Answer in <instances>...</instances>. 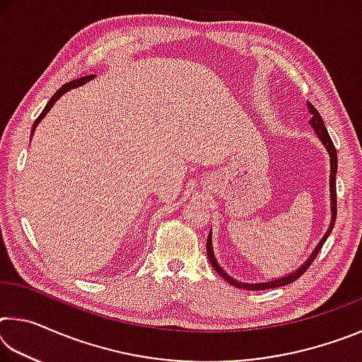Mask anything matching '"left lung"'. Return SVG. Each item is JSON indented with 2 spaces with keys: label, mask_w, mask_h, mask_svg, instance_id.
<instances>
[{
  "label": "left lung",
  "mask_w": 362,
  "mask_h": 362,
  "mask_svg": "<svg viewBox=\"0 0 362 362\" xmlns=\"http://www.w3.org/2000/svg\"><path fill=\"white\" fill-rule=\"evenodd\" d=\"M308 108L311 115H313V118L310 119V124L313 126V129L316 131L317 137L321 139V142L324 144V146H326L329 155H330V199H332V222H330V226L326 235H324V238L321 240V243L317 244L315 252L311 254V257L308 260H306L302 267H300V269H297L296 273H291L287 274V276L281 278V279H274V281H269V283H259V284H246V283H240V281H235L231 276H228L222 268H220V265L216 260V257H214V252H212V241H211V233L209 236H207V244H206V249H207V259H209L212 268L216 269V272L222 276L225 281H228V283L231 286L235 287H240V289H246V291H265V289H273V287H281V286H286V284H291L293 283V281H297L302 274L306 272L311 267V263L315 262L316 255L320 254L321 247L324 246V243H326V240L330 235V231H332L334 228V223H335V218H337V187H335V174H337V150L334 146V142L332 139H330L329 132L326 129V126H324V121L320 116V113H317V110L311 105V103H308Z\"/></svg>",
  "instance_id": "8db88e82"
}]
</instances>
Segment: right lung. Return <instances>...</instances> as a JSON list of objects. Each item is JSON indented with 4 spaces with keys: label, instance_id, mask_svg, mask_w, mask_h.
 Returning <instances> with one entry per match:
<instances>
[{
    "label": "right lung",
    "instance_id": "right-lung-1",
    "mask_svg": "<svg viewBox=\"0 0 362 362\" xmlns=\"http://www.w3.org/2000/svg\"><path fill=\"white\" fill-rule=\"evenodd\" d=\"M93 76H94V75H88V76H83V78L73 79V81H70V83H65V84L62 86V88H60V89L57 90V93L51 97V100L47 102V105L45 107V110H42L41 115L38 116V118L35 119V122H33V127H32V136H33V132H35V129H36V126H38V122H40L42 118H45L46 113L49 112V110L52 108L54 103H56V102L59 100V97H60V95H64V94L66 93V90H70V89H73V88H78V86H83L84 83H88L89 79H93Z\"/></svg>",
    "mask_w": 362,
    "mask_h": 362
}]
</instances>
